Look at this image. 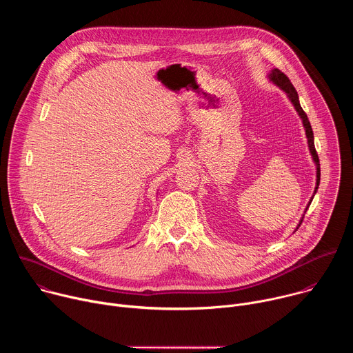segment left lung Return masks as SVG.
<instances>
[{"label": "left lung", "mask_w": 353, "mask_h": 353, "mask_svg": "<svg viewBox=\"0 0 353 353\" xmlns=\"http://www.w3.org/2000/svg\"><path fill=\"white\" fill-rule=\"evenodd\" d=\"M270 78H271V81H272L274 83H276L279 88H282V89L288 93V96H289V99L292 100V103H293V106L296 108L299 116L301 117V120H303V125H305V128H306V135H307V139H309L310 152H312L313 159H314L316 166H317V187H316V191H317L319 184H320V159H319L317 150H316V146H314V135H313V130H312L310 121H309V119H307V114L305 113L303 109H301V106H300V103H299V96H297V92H296L294 86L292 85L290 79H289L281 70L274 68L272 72L270 74ZM300 223H301V222H300ZM299 226H300V225H299Z\"/></svg>", "instance_id": "obj_1"}]
</instances>
